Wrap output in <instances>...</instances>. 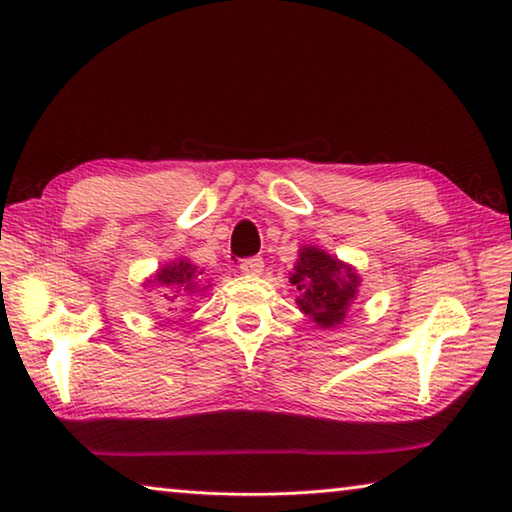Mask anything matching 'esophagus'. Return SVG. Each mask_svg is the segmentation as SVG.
<instances>
[{"mask_svg": "<svg viewBox=\"0 0 512 512\" xmlns=\"http://www.w3.org/2000/svg\"><path fill=\"white\" fill-rule=\"evenodd\" d=\"M241 271L246 275H262L264 259L262 257H248L241 262Z\"/></svg>", "mask_w": 512, "mask_h": 512, "instance_id": "1", "label": "esophagus"}]
</instances>
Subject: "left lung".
I'll use <instances>...</instances> for the list:
<instances>
[{"label": "left lung", "mask_w": 512, "mask_h": 512, "mask_svg": "<svg viewBox=\"0 0 512 512\" xmlns=\"http://www.w3.org/2000/svg\"><path fill=\"white\" fill-rule=\"evenodd\" d=\"M289 275V282L298 289L296 305L300 312L323 330L342 326L362 282L355 266L319 246H300L294 273Z\"/></svg>", "instance_id": "1"}]
</instances>
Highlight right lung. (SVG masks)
<instances>
[{
  "label": "right lung",
  "instance_id": "right-lung-1",
  "mask_svg": "<svg viewBox=\"0 0 512 512\" xmlns=\"http://www.w3.org/2000/svg\"><path fill=\"white\" fill-rule=\"evenodd\" d=\"M212 285H202V269L196 264H191L186 257L170 259L168 264L159 266L148 280L143 282V289H157L164 305L170 312H177V305H182L184 300L193 296H205L202 291H207Z\"/></svg>",
  "mask_w": 512,
  "mask_h": 512
}]
</instances>
